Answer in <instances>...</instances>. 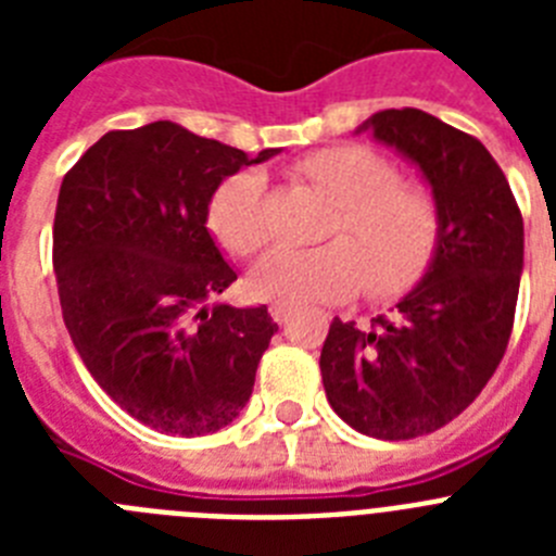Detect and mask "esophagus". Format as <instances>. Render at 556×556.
<instances>
[{
    "instance_id": "34e87169",
    "label": "esophagus",
    "mask_w": 556,
    "mask_h": 556,
    "mask_svg": "<svg viewBox=\"0 0 556 556\" xmlns=\"http://www.w3.org/2000/svg\"><path fill=\"white\" fill-rule=\"evenodd\" d=\"M269 317H273L278 326H287L289 317H292V308L283 306V303H275V306H269Z\"/></svg>"
}]
</instances>
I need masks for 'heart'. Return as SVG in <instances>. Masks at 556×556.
<instances>
[{
    "mask_svg": "<svg viewBox=\"0 0 556 556\" xmlns=\"http://www.w3.org/2000/svg\"><path fill=\"white\" fill-rule=\"evenodd\" d=\"M294 175L333 205L331 242L312 250H273L250 275L264 301L312 306L353 298H395L415 287L443 242V205L424 180L401 178L387 155L365 144H331L303 155ZM211 236L236 258L267 242L264 178L236 172L208 203Z\"/></svg>",
    "mask_w": 556,
    "mask_h": 556,
    "instance_id": "obj_1",
    "label": "heart"
}]
</instances>
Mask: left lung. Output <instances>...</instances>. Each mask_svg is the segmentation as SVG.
Returning a JSON list of instances; mask_svg holds the SVG:
<instances>
[{"label": "left lung", "mask_w": 556, "mask_h": 556, "mask_svg": "<svg viewBox=\"0 0 556 556\" xmlns=\"http://www.w3.org/2000/svg\"><path fill=\"white\" fill-rule=\"evenodd\" d=\"M420 166L443 205V242L392 317L370 328L333 317L320 353L328 404L376 440H412L468 409L507 351L515 323L523 217L476 136L417 108L362 125Z\"/></svg>", "instance_id": "8db88e82"}]
</instances>
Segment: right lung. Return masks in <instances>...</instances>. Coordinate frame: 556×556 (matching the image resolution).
<instances>
[{
    "mask_svg": "<svg viewBox=\"0 0 556 556\" xmlns=\"http://www.w3.org/2000/svg\"><path fill=\"white\" fill-rule=\"evenodd\" d=\"M248 152L175 122L111 130L61 184L52 264L63 323L111 401L161 434L225 429L250 401L278 323L214 303L236 281L205 228Z\"/></svg>",
    "mask_w": 556,
    "mask_h": 556,
    "instance_id": "1",
    "label": "right lung"
}]
</instances>
